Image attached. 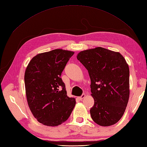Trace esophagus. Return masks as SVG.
<instances>
[{
  "mask_svg": "<svg viewBox=\"0 0 147 147\" xmlns=\"http://www.w3.org/2000/svg\"><path fill=\"white\" fill-rule=\"evenodd\" d=\"M85 97V94H82L80 96H79L78 98H79V100H83Z\"/></svg>",
  "mask_w": 147,
  "mask_h": 147,
  "instance_id": "34e87169",
  "label": "esophagus"
}]
</instances>
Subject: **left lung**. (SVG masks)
<instances>
[{"label": "left lung", "instance_id": "1", "mask_svg": "<svg viewBox=\"0 0 147 147\" xmlns=\"http://www.w3.org/2000/svg\"><path fill=\"white\" fill-rule=\"evenodd\" d=\"M88 70L94 105L92 120L101 126L119 121L126 109L130 94L129 68L124 57L102 47L86 50L77 57Z\"/></svg>", "mask_w": 147, "mask_h": 147}]
</instances>
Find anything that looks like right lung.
I'll return each mask as SVG.
<instances>
[{"instance_id":"obj_1","label":"right lung","mask_w":147,"mask_h":147,"mask_svg":"<svg viewBox=\"0 0 147 147\" xmlns=\"http://www.w3.org/2000/svg\"><path fill=\"white\" fill-rule=\"evenodd\" d=\"M74 52L55 49L35 56L24 76L28 107L38 122L55 127L65 121L76 105L67 95L62 72Z\"/></svg>"}]
</instances>
